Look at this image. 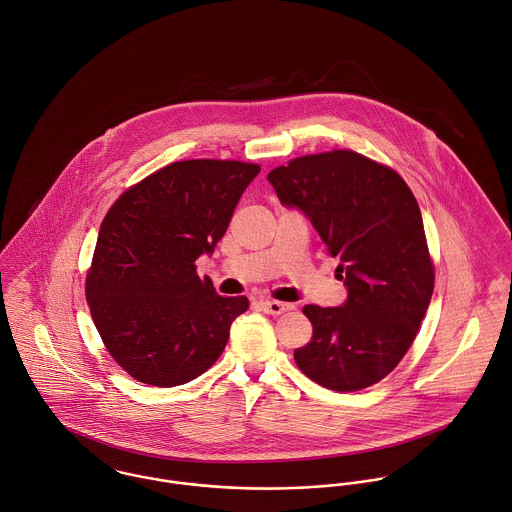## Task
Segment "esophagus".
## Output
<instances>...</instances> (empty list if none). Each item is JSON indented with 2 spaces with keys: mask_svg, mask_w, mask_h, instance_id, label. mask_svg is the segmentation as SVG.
Segmentation results:
<instances>
[{
  "mask_svg": "<svg viewBox=\"0 0 512 512\" xmlns=\"http://www.w3.org/2000/svg\"><path fill=\"white\" fill-rule=\"evenodd\" d=\"M261 308H263L267 314L279 316V314H283V312H289V310H293L295 305H291V303H281V301H269V299H265V301H261Z\"/></svg>",
  "mask_w": 512,
  "mask_h": 512,
  "instance_id": "1",
  "label": "esophagus"
}]
</instances>
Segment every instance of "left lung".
Masks as SVG:
<instances>
[{
  "mask_svg": "<svg viewBox=\"0 0 512 512\" xmlns=\"http://www.w3.org/2000/svg\"><path fill=\"white\" fill-rule=\"evenodd\" d=\"M267 178L283 204L307 213L348 289L342 307L303 308L312 338L295 350L297 366L334 392L384 380L415 340L435 283L408 184L352 150L299 156Z\"/></svg>",
  "mask_w": 512,
  "mask_h": 512,
  "instance_id": "8db88e82",
  "label": "left lung"
}]
</instances>
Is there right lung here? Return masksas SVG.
Instances as JSON below:
<instances>
[{"label":"right lung","instance_id":"obj_1","mask_svg":"<svg viewBox=\"0 0 512 512\" xmlns=\"http://www.w3.org/2000/svg\"><path fill=\"white\" fill-rule=\"evenodd\" d=\"M259 172L239 160L174 162L104 215L85 295L108 354L134 380L182 386L221 356L249 301L219 297L196 259L213 253Z\"/></svg>","mask_w":512,"mask_h":512}]
</instances>
